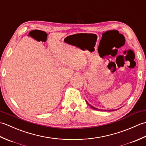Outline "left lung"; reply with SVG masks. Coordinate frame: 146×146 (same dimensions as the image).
Returning <instances> with one entry per match:
<instances>
[{
  "mask_svg": "<svg viewBox=\"0 0 146 146\" xmlns=\"http://www.w3.org/2000/svg\"><path fill=\"white\" fill-rule=\"evenodd\" d=\"M86 103H87V104L89 105L90 107L92 108H93V109H94V110H101V111H113V110H102V109H98V108H95V107H93L92 105H91L90 104H89L86 101ZM117 110V109H116Z\"/></svg>",
  "mask_w": 146,
  "mask_h": 146,
  "instance_id": "obj_1",
  "label": "left lung"
}]
</instances>
